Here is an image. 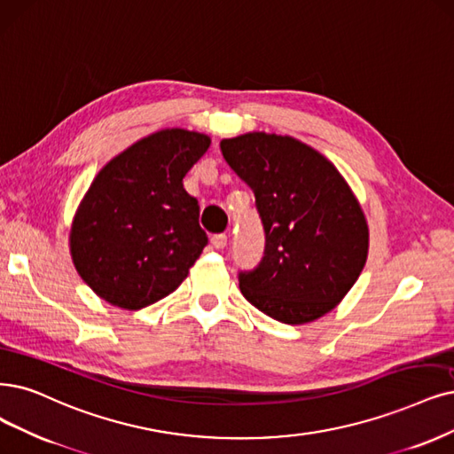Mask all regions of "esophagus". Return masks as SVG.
<instances>
[{
	"instance_id": "34e87169",
	"label": "esophagus",
	"mask_w": 454,
	"mask_h": 454,
	"mask_svg": "<svg viewBox=\"0 0 454 454\" xmlns=\"http://www.w3.org/2000/svg\"><path fill=\"white\" fill-rule=\"evenodd\" d=\"M226 243H228V238L224 236V233H216V236L211 238V245H213V248H216V250L224 248Z\"/></svg>"
}]
</instances>
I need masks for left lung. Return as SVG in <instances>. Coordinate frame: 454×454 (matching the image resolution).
<instances>
[{"label": "left lung", "mask_w": 454, "mask_h": 454, "mask_svg": "<svg viewBox=\"0 0 454 454\" xmlns=\"http://www.w3.org/2000/svg\"><path fill=\"white\" fill-rule=\"evenodd\" d=\"M224 160L256 196L265 250L239 273L250 305L288 325L337 307L368 256V224L349 184L322 153L292 137L247 132L221 142Z\"/></svg>", "instance_id": "left-lung-1"}]
</instances>
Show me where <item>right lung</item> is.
<instances>
[{
    "label": "right lung",
    "instance_id": "obj_1",
    "mask_svg": "<svg viewBox=\"0 0 454 454\" xmlns=\"http://www.w3.org/2000/svg\"><path fill=\"white\" fill-rule=\"evenodd\" d=\"M209 144L207 134L162 129L95 176L73 218L69 245L78 275L100 299L140 310L187 278L207 236L183 177Z\"/></svg>",
    "mask_w": 454,
    "mask_h": 454
}]
</instances>
